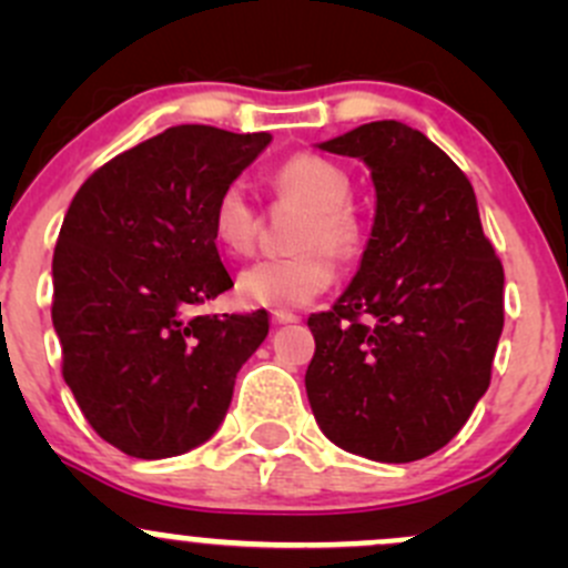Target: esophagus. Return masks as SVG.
Returning a JSON list of instances; mask_svg holds the SVG:
<instances>
[{
  "label": "esophagus",
  "instance_id": "34e87169",
  "mask_svg": "<svg viewBox=\"0 0 568 568\" xmlns=\"http://www.w3.org/2000/svg\"><path fill=\"white\" fill-rule=\"evenodd\" d=\"M272 321H274V324H296L300 316H296V313H288V311H274Z\"/></svg>",
  "mask_w": 568,
  "mask_h": 568
}]
</instances>
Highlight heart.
Listing matches in <instances>:
<instances>
[{"label": "heart", "instance_id": "heart-1", "mask_svg": "<svg viewBox=\"0 0 568 568\" xmlns=\"http://www.w3.org/2000/svg\"><path fill=\"white\" fill-rule=\"evenodd\" d=\"M268 186L280 200L305 205L294 227L291 255L252 263L236 280L244 305L302 307L324 294L335 280V257H352L363 244V222L348 203L352 181L329 159L294 153L268 173ZM257 211L242 183H227L211 211V231L231 255H247L257 239Z\"/></svg>", "mask_w": 568, "mask_h": 568}]
</instances>
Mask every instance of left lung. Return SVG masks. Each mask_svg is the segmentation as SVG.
<instances>
[{
    "mask_svg": "<svg viewBox=\"0 0 568 568\" xmlns=\"http://www.w3.org/2000/svg\"><path fill=\"white\" fill-rule=\"evenodd\" d=\"M318 148L368 164L376 216L357 277L307 318L311 409L348 454L417 462L459 434L489 387L503 263L473 183L426 134L376 120Z\"/></svg>",
    "mask_w": 568,
    "mask_h": 568,
    "instance_id": "1",
    "label": "left lung"
}]
</instances>
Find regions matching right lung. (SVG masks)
I'll return each instance as SVG.
<instances>
[{
  "label": "right lung",
  "mask_w": 568,
  "mask_h": 568,
  "mask_svg": "<svg viewBox=\"0 0 568 568\" xmlns=\"http://www.w3.org/2000/svg\"><path fill=\"white\" fill-rule=\"evenodd\" d=\"M268 142L173 125L95 170L62 220L51 261L62 376L95 434L134 459L203 445L268 335L266 311L192 316L233 288L211 211Z\"/></svg>",
  "instance_id": "obj_1"
}]
</instances>
